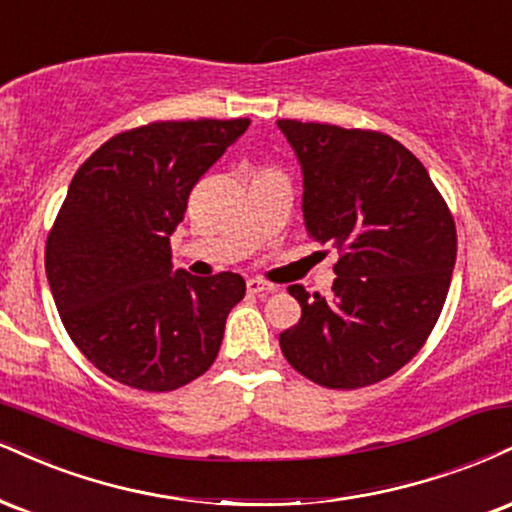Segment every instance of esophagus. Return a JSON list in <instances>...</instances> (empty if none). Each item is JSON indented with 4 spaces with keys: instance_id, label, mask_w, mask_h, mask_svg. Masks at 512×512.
<instances>
[{
    "instance_id": "34e87169",
    "label": "esophagus",
    "mask_w": 512,
    "mask_h": 512,
    "mask_svg": "<svg viewBox=\"0 0 512 512\" xmlns=\"http://www.w3.org/2000/svg\"><path fill=\"white\" fill-rule=\"evenodd\" d=\"M245 286H248V293H250V295H267V293H274L272 283H267V281H262V279H248V283H245Z\"/></svg>"
}]
</instances>
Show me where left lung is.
Masks as SVG:
<instances>
[{"label":"left lung","mask_w":512,"mask_h":512,"mask_svg":"<svg viewBox=\"0 0 512 512\" xmlns=\"http://www.w3.org/2000/svg\"><path fill=\"white\" fill-rule=\"evenodd\" d=\"M303 166L307 236L334 248L329 298L303 286L281 353L324 389L389 379L420 353L451 286L458 236L420 159L391 135L331 123L276 121Z\"/></svg>","instance_id":"1"}]
</instances>
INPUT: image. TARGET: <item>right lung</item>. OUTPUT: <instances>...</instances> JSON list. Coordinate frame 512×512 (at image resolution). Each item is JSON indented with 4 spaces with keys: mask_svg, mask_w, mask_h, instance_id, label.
I'll use <instances>...</instances> for the list:
<instances>
[{
    "mask_svg": "<svg viewBox=\"0 0 512 512\" xmlns=\"http://www.w3.org/2000/svg\"><path fill=\"white\" fill-rule=\"evenodd\" d=\"M248 126L147 123L109 138L73 176L47 236V281L71 341L119 384L174 391L217 360L245 281L171 272L169 236L195 183Z\"/></svg>",
    "mask_w": 512,
    "mask_h": 512,
    "instance_id": "obj_1",
    "label": "right lung"
}]
</instances>
